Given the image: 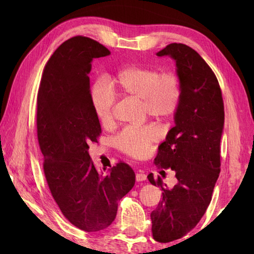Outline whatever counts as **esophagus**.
<instances>
[{
    "label": "esophagus",
    "mask_w": 254,
    "mask_h": 254,
    "mask_svg": "<svg viewBox=\"0 0 254 254\" xmlns=\"http://www.w3.org/2000/svg\"><path fill=\"white\" fill-rule=\"evenodd\" d=\"M146 178H147L146 175H145L144 172L141 171V170H139V171L137 172V174H136V181H138V182L145 181V180H146Z\"/></svg>",
    "instance_id": "34e87169"
}]
</instances>
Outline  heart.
<instances>
[{
  "instance_id": "heart-1",
  "label": "heart",
  "mask_w": 254,
  "mask_h": 254,
  "mask_svg": "<svg viewBox=\"0 0 254 254\" xmlns=\"http://www.w3.org/2000/svg\"><path fill=\"white\" fill-rule=\"evenodd\" d=\"M111 85L123 96L142 99L143 109L149 116L166 120L174 117L179 109L182 88L178 75L161 73L152 66H126L113 75ZM90 98L96 117L107 126L112 121L116 97L102 82H96L90 88ZM160 136L157 127H128L115 137L116 147L130 157L145 158L152 144Z\"/></svg>"
}]
</instances>
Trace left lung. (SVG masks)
Instances as JSON below:
<instances>
[{
    "mask_svg": "<svg viewBox=\"0 0 254 254\" xmlns=\"http://www.w3.org/2000/svg\"><path fill=\"white\" fill-rule=\"evenodd\" d=\"M176 60L182 98L176 126L160 144L155 165L175 171L177 185L167 188L161 178L147 176L163 191V199L150 214L156 241L182 238L201 220L212 199L220 172V137L225 111L216 75L198 53L183 44H170L157 52Z\"/></svg>",
    "mask_w": 254,
    "mask_h": 254,
    "instance_id": "obj_1",
    "label": "left lung"
}]
</instances>
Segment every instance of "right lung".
<instances>
[{
    "mask_svg": "<svg viewBox=\"0 0 254 254\" xmlns=\"http://www.w3.org/2000/svg\"><path fill=\"white\" fill-rule=\"evenodd\" d=\"M109 55L88 37L69 38L47 62L37 96V136L48 187L64 217L87 233L112 224L118 202L135 183L127 164L119 161L105 175L88 154L101 134L88 74L95 58Z\"/></svg>",
    "mask_w": 254,
    "mask_h": 254,
    "instance_id": "add662e5",
    "label": "right lung"
}]
</instances>
